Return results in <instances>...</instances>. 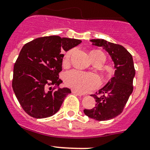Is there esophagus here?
I'll use <instances>...</instances> for the list:
<instances>
[{
  "label": "esophagus",
  "instance_id": "esophagus-1",
  "mask_svg": "<svg viewBox=\"0 0 150 150\" xmlns=\"http://www.w3.org/2000/svg\"><path fill=\"white\" fill-rule=\"evenodd\" d=\"M72 93H73V94L78 95V96H82V95H83V94H81V93H79V91H76V90H72Z\"/></svg>",
  "mask_w": 150,
  "mask_h": 150
}]
</instances>
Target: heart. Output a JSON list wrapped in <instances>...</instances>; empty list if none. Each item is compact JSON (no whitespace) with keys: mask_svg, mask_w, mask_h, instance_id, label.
Returning a JSON list of instances; mask_svg holds the SVG:
<instances>
[{"mask_svg":"<svg viewBox=\"0 0 150 150\" xmlns=\"http://www.w3.org/2000/svg\"><path fill=\"white\" fill-rule=\"evenodd\" d=\"M74 51V49H71L67 52L64 57V62H68ZM96 53L101 52L99 51H91L90 54ZM64 81L69 87L80 92H86L96 88L99 84V79L97 76L77 70H71L67 72L64 76Z\"/></svg>","mask_w":150,"mask_h":150,"instance_id":"heart-1","label":"heart"}]
</instances>
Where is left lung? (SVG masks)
<instances>
[{
    "label": "left lung",
    "mask_w": 150,
    "mask_h": 150,
    "mask_svg": "<svg viewBox=\"0 0 150 150\" xmlns=\"http://www.w3.org/2000/svg\"><path fill=\"white\" fill-rule=\"evenodd\" d=\"M92 45L101 47L114 62V76L99 90L100 96L92 95L96 104L91 109H84L85 115L97 121L112 120L122 113L133 91L135 76L132 56L122 46L104 39L90 40Z\"/></svg>",
    "instance_id": "left-lung-1"
}]
</instances>
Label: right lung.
<instances>
[{"label": "right lung", "instance_id": "add662e5", "mask_svg": "<svg viewBox=\"0 0 150 150\" xmlns=\"http://www.w3.org/2000/svg\"><path fill=\"white\" fill-rule=\"evenodd\" d=\"M81 43L59 36L36 38L23 46L13 68L12 86L23 110L36 119L46 118L60 109L69 88H59L64 51ZM51 85L54 86L47 87Z\"/></svg>", "mask_w": 150, "mask_h": 150}]
</instances>
